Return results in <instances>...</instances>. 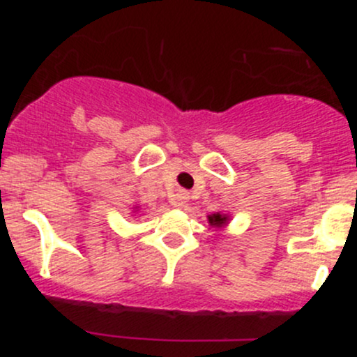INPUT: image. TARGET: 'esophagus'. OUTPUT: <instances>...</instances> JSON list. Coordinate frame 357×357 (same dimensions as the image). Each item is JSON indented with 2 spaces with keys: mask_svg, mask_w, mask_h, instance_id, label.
Masks as SVG:
<instances>
[{
  "mask_svg": "<svg viewBox=\"0 0 357 357\" xmlns=\"http://www.w3.org/2000/svg\"><path fill=\"white\" fill-rule=\"evenodd\" d=\"M171 203H173L174 206L183 208L184 204L188 203V195H186V192H183V191L176 192V195H173V198H171Z\"/></svg>",
  "mask_w": 357,
  "mask_h": 357,
  "instance_id": "34e87169",
  "label": "esophagus"
}]
</instances>
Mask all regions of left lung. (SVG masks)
Returning <instances> with one entry per match:
<instances>
[{
  "label": "left lung",
  "mask_w": 357,
  "mask_h": 357,
  "mask_svg": "<svg viewBox=\"0 0 357 357\" xmlns=\"http://www.w3.org/2000/svg\"><path fill=\"white\" fill-rule=\"evenodd\" d=\"M228 220H230V216L221 215V213H213V215L208 216V221H210L211 227H216V228L227 227Z\"/></svg>",
  "instance_id": "8db88e82"
}]
</instances>
